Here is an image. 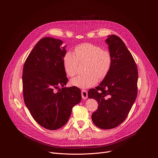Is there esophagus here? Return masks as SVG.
Segmentation results:
<instances>
[{"instance_id":"1","label":"esophagus","mask_w":158,"mask_h":158,"mask_svg":"<svg viewBox=\"0 0 158 158\" xmlns=\"http://www.w3.org/2000/svg\"><path fill=\"white\" fill-rule=\"evenodd\" d=\"M81 95H82V99H85L87 98L88 96H87V91H86V90H84V89H82V91H81Z\"/></svg>"}]
</instances>
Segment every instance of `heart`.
<instances>
[{
    "label": "heart",
    "mask_w": 158,
    "mask_h": 158,
    "mask_svg": "<svg viewBox=\"0 0 158 158\" xmlns=\"http://www.w3.org/2000/svg\"><path fill=\"white\" fill-rule=\"evenodd\" d=\"M75 54L67 52L63 58L64 68L69 77L78 73L79 64L87 62L84 75L78 76L71 80L73 85L85 89L94 85L108 74L112 63L110 52L91 43H84L75 48Z\"/></svg>",
    "instance_id": "obj_1"
}]
</instances>
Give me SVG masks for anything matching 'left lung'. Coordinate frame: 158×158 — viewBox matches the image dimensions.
<instances>
[{
  "instance_id": "8db88e82",
  "label": "left lung",
  "mask_w": 158,
  "mask_h": 158,
  "mask_svg": "<svg viewBox=\"0 0 158 158\" xmlns=\"http://www.w3.org/2000/svg\"><path fill=\"white\" fill-rule=\"evenodd\" d=\"M112 57L107 76L95 89L88 91V98L99 104L92 114L94 124L102 129L114 128L127 118L137 97V65L120 37L108 35L106 40Z\"/></svg>"
}]
</instances>
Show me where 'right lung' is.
Instances as JSON below:
<instances>
[{"label":"right lung","mask_w":158,"mask_h":158,"mask_svg":"<svg viewBox=\"0 0 158 158\" xmlns=\"http://www.w3.org/2000/svg\"><path fill=\"white\" fill-rule=\"evenodd\" d=\"M62 42L52 37L41 39L30 52L23 68L24 102L34 119L49 130L64 126L73 107L82 99L80 89L64 87L68 79L63 65L66 50L65 46L60 47Z\"/></svg>","instance_id":"add662e5"}]
</instances>
